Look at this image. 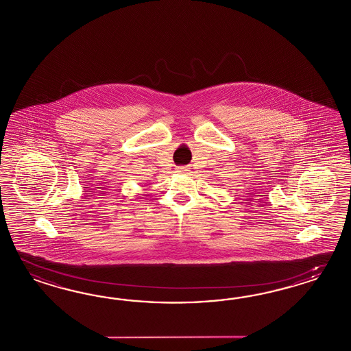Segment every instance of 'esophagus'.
<instances>
[{"mask_svg":"<svg viewBox=\"0 0 351 351\" xmlns=\"http://www.w3.org/2000/svg\"><path fill=\"white\" fill-rule=\"evenodd\" d=\"M177 171L180 173V174H184V173H187V171H189V169H187L186 167H178V168H177Z\"/></svg>","mask_w":351,"mask_h":351,"instance_id":"34e87169","label":"esophagus"}]
</instances>
